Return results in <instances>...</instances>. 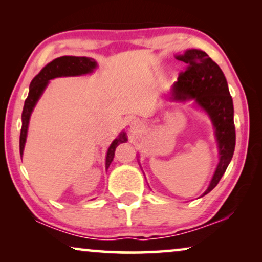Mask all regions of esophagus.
<instances>
[{
    "instance_id": "1",
    "label": "esophagus",
    "mask_w": 262,
    "mask_h": 262,
    "mask_svg": "<svg viewBox=\"0 0 262 262\" xmlns=\"http://www.w3.org/2000/svg\"><path fill=\"white\" fill-rule=\"evenodd\" d=\"M139 125H141V124H139V121H138V120H134V121H132V124H131V127L137 128V127L139 126Z\"/></svg>"
}]
</instances>
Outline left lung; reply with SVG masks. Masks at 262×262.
<instances>
[{
	"label": "left lung",
	"mask_w": 262,
	"mask_h": 262,
	"mask_svg": "<svg viewBox=\"0 0 262 262\" xmlns=\"http://www.w3.org/2000/svg\"><path fill=\"white\" fill-rule=\"evenodd\" d=\"M177 59L185 62L187 68L179 75L169 99L173 101L194 100L196 105L209 114L218 143L220 162L209 187L204 192L203 195H205L216 187L234 155V105L223 71L206 52L196 49L187 50L184 55L177 56Z\"/></svg>",
	"instance_id": "left-lung-1"
}]
</instances>
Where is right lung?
I'll return each instance as SVG.
<instances>
[{"mask_svg":"<svg viewBox=\"0 0 262 262\" xmlns=\"http://www.w3.org/2000/svg\"><path fill=\"white\" fill-rule=\"evenodd\" d=\"M96 64L95 59L88 58V57H75V56H63L58 57V58L53 59L51 63L44 67L37 76L32 80L30 84V92H28L27 99L25 100L24 111L21 119H23V126H21V134H20V155L23 156L25 143H26L27 137V128L28 123H30V117L32 111H33L35 103L40 98L42 92L45 91L46 85H48L49 81L56 77L62 76H80V75H85L93 73L95 69ZM126 134L121 132L118 137L112 142L110 145L108 151L106 155V169H108L111 162L113 161L114 151L116 148L120 143L126 142Z\"/></svg>","mask_w":262,"mask_h":262,"instance_id":"obj_1","label":"right lung"}]
</instances>
